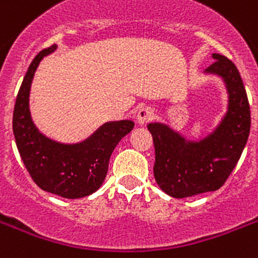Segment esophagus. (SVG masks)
I'll list each match as a JSON object with an SVG mask.
<instances>
[{
  "label": "esophagus",
  "mask_w": 258,
  "mask_h": 258,
  "mask_svg": "<svg viewBox=\"0 0 258 258\" xmlns=\"http://www.w3.org/2000/svg\"><path fill=\"white\" fill-rule=\"evenodd\" d=\"M154 115V110L151 107H140L139 111H138V115H136V122L139 123L140 125H143L150 122V120H152Z\"/></svg>",
  "instance_id": "34e87169"
}]
</instances>
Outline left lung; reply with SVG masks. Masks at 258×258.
<instances>
[{
  "mask_svg": "<svg viewBox=\"0 0 258 258\" xmlns=\"http://www.w3.org/2000/svg\"><path fill=\"white\" fill-rule=\"evenodd\" d=\"M215 59L205 74L219 75L228 91V111L213 133L188 140L163 123H150L155 146L154 175L165 194L176 199L217 190L237 164L250 133V108L237 68L227 56Z\"/></svg>",
  "mask_w": 258,
  "mask_h": 258,
  "instance_id": "1",
  "label": "left lung"
}]
</instances>
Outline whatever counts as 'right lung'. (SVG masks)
<instances>
[{
	"label": "right lung",
	"mask_w": 258,
	"mask_h": 258,
	"mask_svg": "<svg viewBox=\"0 0 258 258\" xmlns=\"http://www.w3.org/2000/svg\"><path fill=\"white\" fill-rule=\"evenodd\" d=\"M55 49L54 45L39 51L27 69L14 106L13 134L21 159L41 189L66 199H79L102 185L111 154L120 139L131 133L134 122L104 123L87 139L75 144L59 143L39 133L29 108L31 82L39 62Z\"/></svg>",
	"instance_id": "obj_1"
}]
</instances>
